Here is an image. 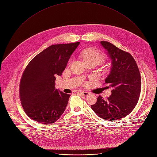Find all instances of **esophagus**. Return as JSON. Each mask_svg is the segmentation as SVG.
Masks as SVG:
<instances>
[{
	"mask_svg": "<svg viewBox=\"0 0 157 157\" xmlns=\"http://www.w3.org/2000/svg\"><path fill=\"white\" fill-rule=\"evenodd\" d=\"M81 94L82 96H89V93L88 92H85V91L81 92Z\"/></svg>",
	"mask_w": 157,
	"mask_h": 157,
	"instance_id": "1",
	"label": "esophagus"
}]
</instances>
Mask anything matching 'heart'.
I'll return each mask as SVG.
<instances>
[{
    "instance_id": "b5f03b06",
    "label": "heart",
    "mask_w": 157,
    "mask_h": 157,
    "mask_svg": "<svg viewBox=\"0 0 157 157\" xmlns=\"http://www.w3.org/2000/svg\"><path fill=\"white\" fill-rule=\"evenodd\" d=\"M80 56L85 63L89 61H94L99 63L105 59V56L103 53L92 48H88L82 50L80 52Z\"/></svg>"
}]
</instances>
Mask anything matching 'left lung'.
<instances>
[{
  "instance_id": "left-lung-1",
  "label": "left lung",
  "mask_w": 157,
  "mask_h": 157,
  "mask_svg": "<svg viewBox=\"0 0 157 157\" xmlns=\"http://www.w3.org/2000/svg\"><path fill=\"white\" fill-rule=\"evenodd\" d=\"M112 59V68L105 80L111 87V95L104 100L99 96L91 105L94 113L107 121H117L128 115L137 105L141 91V76L138 66L128 52L108 41H101Z\"/></svg>"
}]
</instances>
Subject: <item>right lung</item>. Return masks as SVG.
Returning <instances> with one entry per match:
<instances>
[{
    "label": "right lung",
    "mask_w": 157,
    "mask_h": 157,
    "mask_svg": "<svg viewBox=\"0 0 157 157\" xmlns=\"http://www.w3.org/2000/svg\"><path fill=\"white\" fill-rule=\"evenodd\" d=\"M80 42L53 44L35 56L21 77L19 96L26 114L42 124L55 122L63 114L70 96L55 88L71 55Z\"/></svg>",
    "instance_id": "obj_1"
}]
</instances>
